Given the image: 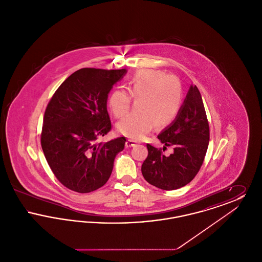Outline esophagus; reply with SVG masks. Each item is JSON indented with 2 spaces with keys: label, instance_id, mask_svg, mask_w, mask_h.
<instances>
[{
  "label": "esophagus",
  "instance_id": "1",
  "mask_svg": "<svg viewBox=\"0 0 262 262\" xmlns=\"http://www.w3.org/2000/svg\"><path fill=\"white\" fill-rule=\"evenodd\" d=\"M136 141L135 140H132V139H127L126 141H125V147H133V146H135L136 145Z\"/></svg>",
  "mask_w": 262,
  "mask_h": 262
}]
</instances>
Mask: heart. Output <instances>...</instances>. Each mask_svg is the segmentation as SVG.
Here are the masks:
<instances>
[{"label":"heart","instance_id":"b5f03b06","mask_svg":"<svg viewBox=\"0 0 262 262\" xmlns=\"http://www.w3.org/2000/svg\"><path fill=\"white\" fill-rule=\"evenodd\" d=\"M127 93L115 89L108 105L116 119H122L130 108V98L138 100L136 114L121 121L117 128L120 134L134 140L146 137L155 125L164 127L173 123L183 103V86L174 75H166L157 70H140L126 83Z\"/></svg>","mask_w":262,"mask_h":262}]
</instances>
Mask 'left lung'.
Segmentation results:
<instances>
[{
  "instance_id": "8db88e82",
  "label": "left lung",
  "mask_w": 262,
  "mask_h": 262,
  "mask_svg": "<svg viewBox=\"0 0 262 262\" xmlns=\"http://www.w3.org/2000/svg\"><path fill=\"white\" fill-rule=\"evenodd\" d=\"M169 156L161 148L147 144L148 156L141 166L144 179L154 187L172 190L187 185L200 171L209 143V124L196 85H190L174 122L158 136Z\"/></svg>"
}]
</instances>
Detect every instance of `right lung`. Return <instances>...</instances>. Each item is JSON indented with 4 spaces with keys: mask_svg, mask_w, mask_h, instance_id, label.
<instances>
[{
    "mask_svg": "<svg viewBox=\"0 0 262 262\" xmlns=\"http://www.w3.org/2000/svg\"><path fill=\"white\" fill-rule=\"evenodd\" d=\"M126 70L84 68L70 75L44 114L41 146L52 172L69 189L88 193L103 187L112 173L125 137L97 142L111 130L107 99Z\"/></svg>",
    "mask_w": 262,
    "mask_h": 262,
    "instance_id": "right-lung-1",
    "label": "right lung"
}]
</instances>
